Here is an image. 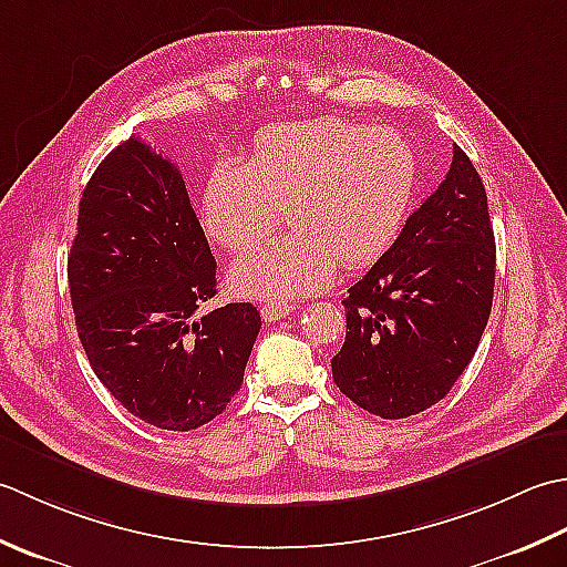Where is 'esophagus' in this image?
Masks as SVG:
<instances>
[{
    "mask_svg": "<svg viewBox=\"0 0 567 567\" xmlns=\"http://www.w3.org/2000/svg\"><path fill=\"white\" fill-rule=\"evenodd\" d=\"M293 310H296V306L288 303V300H267V303H261V316L269 322L284 320L286 316H291Z\"/></svg>",
    "mask_w": 567,
    "mask_h": 567,
    "instance_id": "1",
    "label": "esophagus"
}]
</instances>
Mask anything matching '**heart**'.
I'll use <instances>...</instances> for the list:
<instances>
[{
  "instance_id": "b5f03b06",
  "label": "heart",
  "mask_w": 567,
  "mask_h": 567,
  "mask_svg": "<svg viewBox=\"0 0 567 567\" xmlns=\"http://www.w3.org/2000/svg\"><path fill=\"white\" fill-rule=\"evenodd\" d=\"M419 161L394 130L338 117L261 132L245 164L207 173L203 225L225 249L261 245L288 213L293 233L229 269L237 296L286 300L332 284L338 267L374 264L394 245L415 198Z\"/></svg>"
}]
</instances>
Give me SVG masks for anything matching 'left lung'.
<instances>
[{
	"label": "left lung",
	"mask_w": 567,
	"mask_h": 567,
	"mask_svg": "<svg viewBox=\"0 0 567 567\" xmlns=\"http://www.w3.org/2000/svg\"><path fill=\"white\" fill-rule=\"evenodd\" d=\"M496 247L477 168L453 146L437 190L348 298L334 384L381 419H409L441 401L487 328Z\"/></svg>",
	"instance_id": "8db88e82"
}]
</instances>
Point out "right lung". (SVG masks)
Masks as SVG:
<instances>
[{
  "label": "right lung",
  "instance_id": "right-lung-1",
  "mask_svg": "<svg viewBox=\"0 0 567 567\" xmlns=\"http://www.w3.org/2000/svg\"><path fill=\"white\" fill-rule=\"evenodd\" d=\"M215 271L176 164L138 136L112 148L80 198L68 281L92 372L161 431L210 423L245 379L261 318L251 303L198 316Z\"/></svg>",
  "mask_w": 567,
  "mask_h": 567
}]
</instances>
